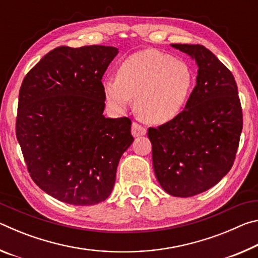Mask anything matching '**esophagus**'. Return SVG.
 I'll return each mask as SVG.
<instances>
[{"instance_id":"1","label":"esophagus","mask_w":258,"mask_h":258,"mask_svg":"<svg viewBox=\"0 0 258 258\" xmlns=\"http://www.w3.org/2000/svg\"><path fill=\"white\" fill-rule=\"evenodd\" d=\"M147 133V130L143 127L138 123H133L132 124V135L134 138H139V137H142V135H146Z\"/></svg>"}]
</instances>
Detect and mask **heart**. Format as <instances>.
<instances>
[{
  "label": "heart",
  "mask_w": 258,
  "mask_h": 258,
  "mask_svg": "<svg viewBox=\"0 0 258 258\" xmlns=\"http://www.w3.org/2000/svg\"><path fill=\"white\" fill-rule=\"evenodd\" d=\"M195 85L192 68L157 50H143L126 58L118 77L103 81L109 104L124 110L135 98V111L150 124H165L178 116Z\"/></svg>",
  "instance_id": "heart-1"
}]
</instances>
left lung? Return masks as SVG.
Here are the masks:
<instances>
[{
  "instance_id": "1",
  "label": "left lung",
  "mask_w": 258,
  "mask_h": 258,
  "mask_svg": "<svg viewBox=\"0 0 258 258\" xmlns=\"http://www.w3.org/2000/svg\"><path fill=\"white\" fill-rule=\"evenodd\" d=\"M198 66L184 110L150 127L152 164L160 186L192 197L217 184L232 167L242 131V110L231 72L203 45L171 44Z\"/></svg>"
}]
</instances>
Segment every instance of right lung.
<instances>
[{
    "mask_svg": "<svg viewBox=\"0 0 258 258\" xmlns=\"http://www.w3.org/2000/svg\"><path fill=\"white\" fill-rule=\"evenodd\" d=\"M113 46H60L25 76L16 134L33 181L60 202L89 206L113 189L132 145L131 120L104 117L102 76Z\"/></svg>",
    "mask_w": 258,
    "mask_h": 258,
    "instance_id": "add662e5",
    "label": "right lung"
}]
</instances>
